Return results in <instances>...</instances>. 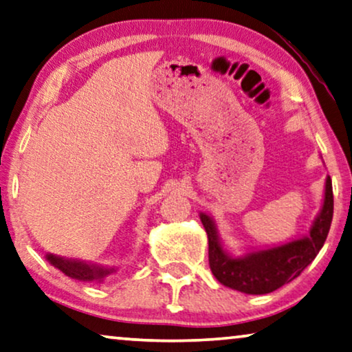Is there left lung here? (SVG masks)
Returning <instances> with one entry per match:
<instances>
[{
    "instance_id": "obj_1",
    "label": "left lung",
    "mask_w": 352,
    "mask_h": 352,
    "mask_svg": "<svg viewBox=\"0 0 352 352\" xmlns=\"http://www.w3.org/2000/svg\"><path fill=\"white\" fill-rule=\"evenodd\" d=\"M332 217L333 192L329 175L324 185L322 206L314 218L310 232L286 243L234 254L224 246L213 217L204 212L199 213L208 237V262L212 274L230 289L253 296L269 294L300 275L324 246Z\"/></svg>"
}]
</instances>
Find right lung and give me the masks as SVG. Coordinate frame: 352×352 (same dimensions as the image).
<instances>
[{
	"label": "right lung",
	"mask_w": 352,
	"mask_h": 352,
	"mask_svg": "<svg viewBox=\"0 0 352 352\" xmlns=\"http://www.w3.org/2000/svg\"><path fill=\"white\" fill-rule=\"evenodd\" d=\"M45 259L49 261L50 265H54L55 269L63 272L66 276L74 278V280L78 281L102 283L104 278L117 272V267H107L101 264H94V262L63 258V256H56L52 253H47Z\"/></svg>",
	"instance_id": "obj_1"
}]
</instances>
